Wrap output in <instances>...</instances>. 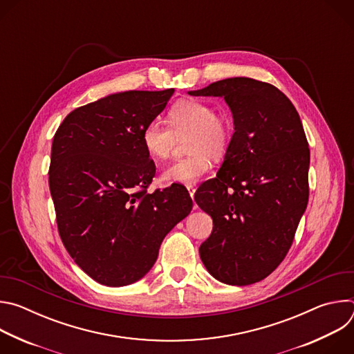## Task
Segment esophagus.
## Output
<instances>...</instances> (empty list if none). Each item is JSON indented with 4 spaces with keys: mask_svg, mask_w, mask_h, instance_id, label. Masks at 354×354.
I'll use <instances>...</instances> for the list:
<instances>
[{
    "mask_svg": "<svg viewBox=\"0 0 354 354\" xmlns=\"http://www.w3.org/2000/svg\"><path fill=\"white\" fill-rule=\"evenodd\" d=\"M186 189H187V192H189V194H190V197H192V200H193V198H194L196 187H194V186H192V185H187V186H186Z\"/></svg>",
    "mask_w": 354,
    "mask_h": 354,
    "instance_id": "1",
    "label": "esophagus"
}]
</instances>
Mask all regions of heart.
Wrapping results in <instances>:
<instances>
[{
	"label": "heart",
	"instance_id": "1",
	"mask_svg": "<svg viewBox=\"0 0 354 354\" xmlns=\"http://www.w3.org/2000/svg\"><path fill=\"white\" fill-rule=\"evenodd\" d=\"M169 124L161 119L149 120L141 133L142 147L154 160L168 158L178 138L187 137L189 156L171 162L162 172L167 182L192 185L213 167L214 158L225 156L232 138V126L225 116L200 100H180L169 111Z\"/></svg>",
	"mask_w": 354,
	"mask_h": 354
}]
</instances>
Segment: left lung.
Instances as JSON below:
<instances>
[{
    "label": "left lung",
    "mask_w": 354,
    "mask_h": 354,
    "mask_svg": "<svg viewBox=\"0 0 354 354\" xmlns=\"http://www.w3.org/2000/svg\"><path fill=\"white\" fill-rule=\"evenodd\" d=\"M189 95L224 97L235 130L217 178L194 194L213 218L201 262L225 284H254L283 262L307 209L304 129L291 100L254 78L221 80Z\"/></svg>",
    "instance_id": "obj_1"
}]
</instances>
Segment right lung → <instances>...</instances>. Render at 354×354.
I'll use <instances>...</instances> for the list:
<instances>
[{
  "mask_svg": "<svg viewBox=\"0 0 354 354\" xmlns=\"http://www.w3.org/2000/svg\"><path fill=\"white\" fill-rule=\"evenodd\" d=\"M174 92L108 95L73 111L55 134L48 186L59 234L74 262L100 284L144 277L165 235L192 210L182 185L147 193L156 165L141 133Z\"/></svg>",
  "mask_w": 354,
  "mask_h": 354,
  "instance_id": "obj_1",
  "label": "right lung"
}]
</instances>
